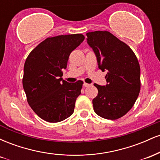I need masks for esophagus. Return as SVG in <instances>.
Returning <instances> with one entry per match:
<instances>
[{
	"mask_svg": "<svg viewBox=\"0 0 160 160\" xmlns=\"http://www.w3.org/2000/svg\"><path fill=\"white\" fill-rule=\"evenodd\" d=\"M90 86V84L86 83V82H84V83H83V86H84V87H88V86Z\"/></svg>",
	"mask_w": 160,
	"mask_h": 160,
	"instance_id": "1",
	"label": "esophagus"
}]
</instances>
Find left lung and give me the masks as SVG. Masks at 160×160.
Masks as SVG:
<instances>
[{
	"label": "left lung",
	"mask_w": 160,
	"mask_h": 160,
	"mask_svg": "<svg viewBox=\"0 0 160 160\" xmlns=\"http://www.w3.org/2000/svg\"><path fill=\"white\" fill-rule=\"evenodd\" d=\"M86 36L98 68L107 71V85L94 84L98 93L92 100L93 109L101 117L117 120L131 110L140 92L138 61L132 49L109 32H88Z\"/></svg>",
	"instance_id": "obj_1"
}]
</instances>
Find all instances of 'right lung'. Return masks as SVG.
Returning a JSON list of instances; mask_svg holds the SVG:
<instances>
[{"instance_id":"1","label":"right lung","mask_w":160,"mask_h":160,"mask_svg":"<svg viewBox=\"0 0 160 160\" xmlns=\"http://www.w3.org/2000/svg\"><path fill=\"white\" fill-rule=\"evenodd\" d=\"M81 34L48 38L29 53L24 65L22 84L30 107L49 122L65 120L74 113L83 82L62 80L71 52L83 41Z\"/></svg>"}]
</instances>
